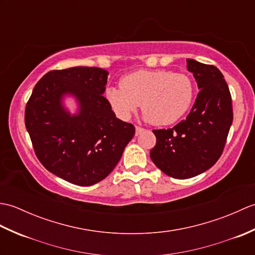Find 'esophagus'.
Wrapping results in <instances>:
<instances>
[{
    "instance_id": "1",
    "label": "esophagus",
    "mask_w": 255,
    "mask_h": 255,
    "mask_svg": "<svg viewBox=\"0 0 255 255\" xmlns=\"http://www.w3.org/2000/svg\"><path fill=\"white\" fill-rule=\"evenodd\" d=\"M144 130L143 128H141V127H139V126H136V136H138V134H140L141 133L142 131Z\"/></svg>"
}]
</instances>
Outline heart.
Instances as JSON below:
<instances>
[{
	"instance_id": "b5f03b06",
	"label": "heart",
	"mask_w": 255,
	"mask_h": 255,
	"mask_svg": "<svg viewBox=\"0 0 255 255\" xmlns=\"http://www.w3.org/2000/svg\"><path fill=\"white\" fill-rule=\"evenodd\" d=\"M105 97L118 118L128 121L141 104L144 118L156 126L176 123L194 100V83L186 74L170 70L137 71L121 80V88H110Z\"/></svg>"
}]
</instances>
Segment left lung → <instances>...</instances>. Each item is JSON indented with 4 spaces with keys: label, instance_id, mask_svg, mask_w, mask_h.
<instances>
[{
    "label": "left lung",
    "instance_id": "8db88e82",
    "mask_svg": "<svg viewBox=\"0 0 255 255\" xmlns=\"http://www.w3.org/2000/svg\"><path fill=\"white\" fill-rule=\"evenodd\" d=\"M196 80V101L191 112L173 128L156 129L150 158L166 175L180 180L210 169L223 153L234 119L228 84L218 68L186 59Z\"/></svg>",
    "mask_w": 255,
    "mask_h": 255
}]
</instances>
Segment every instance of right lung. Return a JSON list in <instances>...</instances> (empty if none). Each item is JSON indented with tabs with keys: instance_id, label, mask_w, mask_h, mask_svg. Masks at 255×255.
Here are the masks:
<instances>
[{
	"instance_id": "1",
	"label": "right lung",
	"mask_w": 255,
	"mask_h": 255,
	"mask_svg": "<svg viewBox=\"0 0 255 255\" xmlns=\"http://www.w3.org/2000/svg\"><path fill=\"white\" fill-rule=\"evenodd\" d=\"M108 72L95 67L52 70L35 85L25 110V126L38 160L53 174L90 186L110 174L134 134L118 119L103 94ZM72 95L79 112L63 106Z\"/></svg>"
}]
</instances>
